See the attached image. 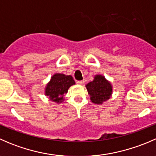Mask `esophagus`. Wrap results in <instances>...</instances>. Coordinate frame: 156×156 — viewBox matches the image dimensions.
Here are the masks:
<instances>
[{"label":"esophagus","mask_w":156,"mask_h":156,"mask_svg":"<svg viewBox=\"0 0 156 156\" xmlns=\"http://www.w3.org/2000/svg\"><path fill=\"white\" fill-rule=\"evenodd\" d=\"M76 83H77V84H84V81H77Z\"/></svg>","instance_id":"esophagus-1"}]
</instances>
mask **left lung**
<instances>
[{"instance_id": "left-lung-1", "label": "left lung", "mask_w": 156, "mask_h": 156, "mask_svg": "<svg viewBox=\"0 0 156 156\" xmlns=\"http://www.w3.org/2000/svg\"><path fill=\"white\" fill-rule=\"evenodd\" d=\"M86 88L91 102L95 104H103L109 100L112 94V84L102 75H95L94 80L86 84Z\"/></svg>"}]
</instances>
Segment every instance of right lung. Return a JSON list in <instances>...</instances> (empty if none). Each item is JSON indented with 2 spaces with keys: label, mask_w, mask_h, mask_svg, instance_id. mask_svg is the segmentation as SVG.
I'll list each match as a JSON object with an SVG mask.
<instances>
[{
  "label": "right lung",
  "mask_w": 156,
  "mask_h": 156,
  "mask_svg": "<svg viewBox=\"0 0 156 156\" xmlns=\"http://www.w3.org/2000/svg\"><path fill=\"white\" fill-rule=\"evenodd\" d=\"M75 84L72 75L56 73L50 78L45 87V95L51 101L61 103L64 100V96L68 92L69 88Z\"/></svg>",
  "instance_id": "obj_1"
}]
</instances>
